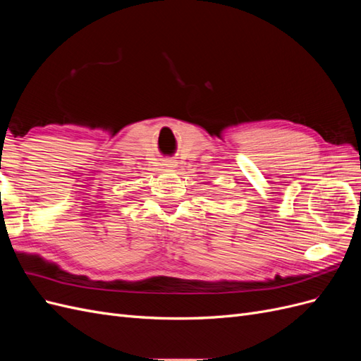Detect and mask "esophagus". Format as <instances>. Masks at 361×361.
<instances>
[{"mask_svg":"<svg viewBox=\"0 0 361 361\" xmlns=\"http://www.w3.org/2000/svg\"><path fill=\"white\" fill-rule=\"evenodd\" d=\"M166 166H167V167H170V169H171V167H174V161H167Z\"/></svg>","mask_w":361,"mask_h":361,"instance_id":"34e87169","label":"esophagus"}]
</instances>
